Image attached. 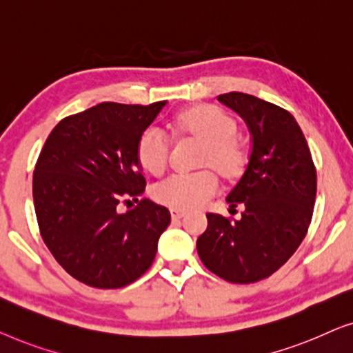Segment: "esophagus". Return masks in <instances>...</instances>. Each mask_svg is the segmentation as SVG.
I'll list each match as a JSON object with an SVG mask.
<instances>
[{"label":"esophagus","mask_w":353,"mask_h":353,"mask_svg":"<svg viewBox=\"0 0 353 353\" xmlns=\"http://www.w3.org/2000/svg\"><path fill=\"white\" fill-rule=\"evenodd\" d=\"M185 216V211L183 210H177V208H171V217L172 219H181V217Z\"/></svg>","instance_id":"34e87169"}]
</instances>
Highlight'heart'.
Segmentation results:
<instances>
[{
  "instance_id": "1",
  "label": "heart",
  "mask_w": 353,
  "mask_h": 353,
  "mask_svg": "<svg viewBox=\"0 0 353 353\" xmlns=\"http://www.w3.org/2000/svg\"><path fill=\"white\" fill-rule=\"evenodd\" d=\"M172 125L182 132L193 134L208 143L203 163L216 168L222 176L238 177L248 165L246 148L236 141L238 126L232 117L214 105H198L179 112ZM137 160L153 176L163 174L170 160V139L157 126L147 128L137 141ZM219 188L211 170L177 172L153 188L158 203L177 210L201 206Z\"/></svg>"
}]
</instances>
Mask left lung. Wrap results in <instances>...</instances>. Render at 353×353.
I'll return each mask as SVG.
<instances>
[{
    "instance_id": "8db88e82",
    "label": "left lung",
    "mask_w": 353,
    "mask_h": 353,
    "mask_svg": "<svg viewBox=\"0 0 353 353\" xmlns=\"http://www.w3.org/2000/svg\"><path fill=\"white\" fill-rule=\"evenodd\" d=\"M219 101L246 121L252 152L245 174L228 193L241 219L208 212L196 240L208 270L230 283H256L280 269L304 240L314 214L316 170L294 117L285 108L243 92Z\"/></svg>"
}]
</instances>
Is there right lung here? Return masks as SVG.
I'll use <instances>...</instances> for the list:
<instances>
[{
    "mask_svg": "<svg viewBox=\"0 0 353 353\" xmlns=\"http://www.w3.org/2000/svg\"><path fill=\"white\" fill-rule=\"evenodd\" d=\"M102 102L52 129L33 171V203L43 241L78 281L115 290L150 269L171 222L147 198L137 141L165 107ZM138 206L117 212L128 198Z\"/></svg>",
    "mask_w": 353,
    "mask_h": 353,
    "instance_id": "1",
    "label": "right lung"
}]
</instances>
